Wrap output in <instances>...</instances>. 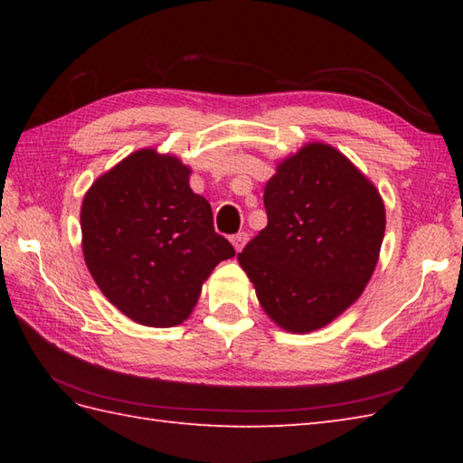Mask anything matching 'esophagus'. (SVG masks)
<instances>
[{"mask_svg":"<svg viewBox=\"0 0 463 463\" xmlns=\"http://www.w3.org/2000/svg\"><path fill=\"white\" fill-rule=\"evenodd\" d=\"M247 241H249V234L247 232H239V234H234V237L231 239L232 247H234V250H237V252H241L244 249V244H247Z\"/></svg>","mask_w":463,"mask_h":463,"instance_id":"obj_1","label":"esophagus"}]
</instances>
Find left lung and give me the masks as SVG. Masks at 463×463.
Instances as JSON below:
<instances>
[{"label":"left lung","instance_id":"1","mask_svg":"<svg viewBox=\"0 0 463 463\" xmlns=\"http://www.w3.org/2000/svg\"><path fill=\"white\" fill-rule=\"evenodd\" d=\"M269 224L239 252L282 330L328 326L360 298L380 259L386 209L376 186L328 143H307L264 186Z\"/></svg>","mask_w":463,"mask_h":463}]
</instances>
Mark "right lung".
<instances>
[{
    "label": "right lung",
    "mask_w": 463,
    "mask_h": 463,
    "mask_svg": "<svg viewBox=\"0 0 463 463\" xmlns=\"http://www.w3.org/2000/svg\"><path fill=\"white\" fill-rule=\"evenodd\" d=\"M179 156L139 149L83 196L81 247L97 287L137 324L171 328L191 317L203 282L234 257Z\"/></svg>",
    "instance_id": "right-lung-1"
}]
</instances>
